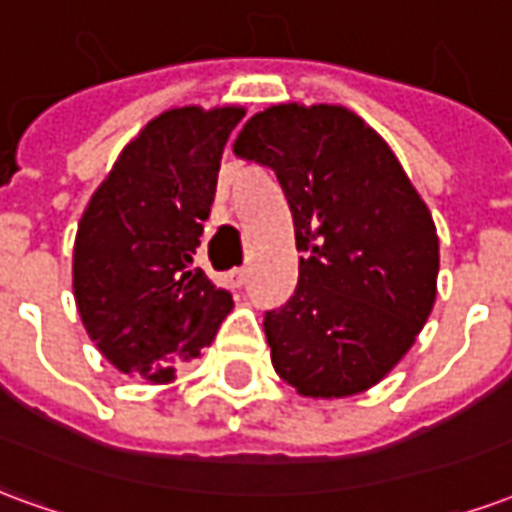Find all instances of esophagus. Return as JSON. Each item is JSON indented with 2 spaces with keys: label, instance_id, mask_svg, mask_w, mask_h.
Listing matches in <instances>:
<instances>
[{
  "label": "esophagus",
  "instance_id": "esophagus-1",
  "mask_svg": "<svg viewBox=\"0 0 512 512\" xmlns=\"http://www.w3.org/2000/svg\"><path fill=\"white\" fill-rule=\"evenodd\" d=\"M227 282H230L233 288H241V285H244V282H246V268L244 266L233 268V271L227 274Z\"/></svg>",
  "mask_w": 512,
  "mask_h": 512
}]
</instances>
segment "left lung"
Returning a JSON list of instances; mask_svg holds the SVG:
<instances>
[{
  "label": "left lung",
  "instance_id": "left-lung-1",
  "mask_svg": "<svg viewBox=\"0 0 512 512\" xmlns=\"http://www.w3.org/2000/svg\"><path fill=\"white\" fill-rule=\"evenodd\" d=\"M233 150L277 172L304 252L296 293L263 321L277 376L304 397L376 386L436 301L428 205L384 139L345 106H268Z\"/></svg>",
  "mask_w": 512,
  "mask_h": 512
}]
</instances>
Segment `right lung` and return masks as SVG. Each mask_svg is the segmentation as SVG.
Listing matches in <instances>:
<instances>
[{
	"mask_svg": "<svg viewBox=\"0 0 512 512\" xmlns=\"http://www.w3.org/2000/svg\"><path fill=\"white\" fill-rule=\"evenodd\" d=\"M241 117V106L161 112L84 208L73 296L90 340L120 373L167 384L233 310V296L191 263Z\"/></svg>",
	"mask_w": 512,
	"mask_h": 512,
	"instance_id": "add662e5",
	"label": "right lung"
}]
</instances>
